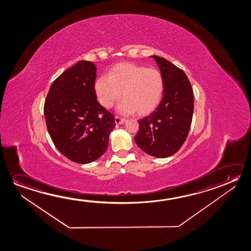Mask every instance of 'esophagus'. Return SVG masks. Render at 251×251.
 <instances>
[{
  "label": "esophagus",
  "instance_id": "esophagus-1",
  "mask_svg": "<svg viewBox=\"0 0 251 251\" xmlns=\"http://www.w3.org/2000/svg\"><path fill=\"white\" fill-rule=\"evenodd\" d=\"M125 119H122V118H120V117H118V116H116L115 117V123L117 125H122V124L125 123Z\"/></svg>",
  "mask_w": 251,
  "mask_h": 251
}]
</instances>
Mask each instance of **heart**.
I'll use <instances>...</instances> for the list:
<instances>
[{"mask_svg":"<svg viewBox=\"0 0 251 251\" xmlns=\"http://www.w3.org/2000/svg\"><path fill=\"white\" fill-rule=\"evenodd\" d=\"M164 88L163 76L159 70L132 63L115 64L107 75L98 77L94 84L96 96L103 107L112 108L122 95L119 112H137L140 116L155 110L162 99Z\"/></svg>","mask_w":251,"mask_h":251,"instance_id":"heart-1","label":"heart"}]
</instances>
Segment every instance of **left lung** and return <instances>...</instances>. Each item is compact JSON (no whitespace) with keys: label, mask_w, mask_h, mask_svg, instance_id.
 <instances>
[{"label":"left lung","mask_w":251,"mask_h":251,"mask_svg":"<svg viewBox=\"0 0 251 251\" xmlns=\"http://www.w3.org/2000/svg\"><path fill=\"white\" fill-rule=\"evenodd\" d=\"M164 78V95L155 112L139 121L135 142L156 158L179 151L187 139L194 112L193 89L187 75L163 57L151 56Z\"/></svg>","instance_id":"left-lung-1"}]
</instances>
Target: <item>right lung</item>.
<instances>
[{
	"label": "right lung",
	"instance_id": "1",
	"mask_svg": "<svg viewBox=\"0 0 251 251\" xmlns=\"http://www.w3.org/2000/svg\"><path fill=\"white\" fill-rule=\"evenodd\" d=\"M95 64L79 61L56 78L44 103L49 134L74 162L91 163L106 151L114 117L97 101Z\"/></svg>",
	"mask_w": 251,
	"mask_h": 251
}]
</instances>
